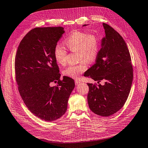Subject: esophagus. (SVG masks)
I'll list each match as a JSON object with an SVG mask.
<instances>
[{"label": "esophagus", "instance_id": "34e87169", "mask_svg": "<svg viewBox=\"0 0 148 148\" xmlns=\"http://www.w3.org/2000/svg\"><path fill=\"white\" fill-rule=\"evenodd\" d=\"M75 85H79L81 84V81H78V80H75Z\"/></svg>", "mask_w": 148, "mask_h": 148}]
</instances>
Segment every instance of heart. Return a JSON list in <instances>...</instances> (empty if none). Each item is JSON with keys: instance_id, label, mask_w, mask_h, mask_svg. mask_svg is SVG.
Returning <instances> with one entry per match:
<instances>
[{"instance_id": "heart-1", "label": "heart", "mask_w": 148, "mask_h": 148, "mask_svg": "<svg viewBox=\"0 0 148 148\" xmlns=\"http://www.w3.org/2000/svg\"><path fill=\"white\" fill-rule=\"evenodd\" d=\"M64 44L71 51L77 52V64H71L63 71V75L72 78H78L87 69V63H94L99 53L100 41L98 36L92 33L75 31L64 41ZM54 56L57 63L63 65L66 62L67 51L60 45L54 49Z\"/></svg>"}]
</instances>
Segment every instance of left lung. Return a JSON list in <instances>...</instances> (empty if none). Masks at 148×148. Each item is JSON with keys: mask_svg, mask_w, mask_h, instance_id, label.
Masks as SVG:
<instances>
[{"mask_svg": "<svg viewBox=\"0 0 148 148\" xmlns=\"http://www.w3.org/2000/svg\"><path fill=\"white\" fill-rule=\"evenodd\" d=\"M106 36L102 38L101 49L95 63L85 73L98 84L89 86L88 103L93 112L108 117L124 105L129 95L133 72L131 57L126 42L114 29L103 24ZM86 26V25H84Z\"/></svg>", "mask_w": 148, "mask_h": 148, "instance_id": "1", "label": "left lung"}]
</instances>
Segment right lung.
I'll return each instance as SVG.
<instances>
[{"label": "right lung", "mask_w": 148, "mask_h": 148, "mask_svg": "<svg viewBox=\"0 0 148 148\" xmlns=\"http://www.w3.org/2000/svg\"><path fill=\"white\" fill-rule=\"evenodd\" d=\"M64 28H35L21 41L15 56V69L19 92L29 111L38 118L51 121L66 112L75 88L72 78L60 80L54 49L64 33ZM52 82L58 84L51 87Z\"/></svg>", "instance_id": "1"}]
</instances>
